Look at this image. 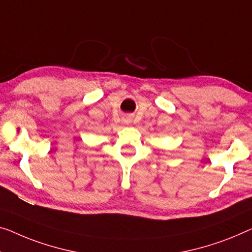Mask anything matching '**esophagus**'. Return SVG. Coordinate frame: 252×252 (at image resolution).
Here are the masks:
<instances>
[{"label":"esophagus","instance_id":"34e87169","mask_svg":"<svg viewBox=\"0 0 252 252\" xmlns=\"http://www.w3.org/2000/svg\"><path fill=\"white\" fill-rule=\"evenodd\" d=\"M126 123H127V121H126Z\"/></svg>","mask_w":252,"mask_h":252}]
</instances>
